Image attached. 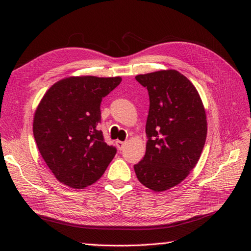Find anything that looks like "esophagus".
Masks as SVG:
<instances>
[{
  "label": "esophagus",
  "mask_w": 251,
  "mask_h": 251,
  "mask_svg": "<svg viewBox=\"0 0 251 251\" xmlns=\"http://www.w3.org/2000/svg\"><path fill=\"white\" fill-rule=\"evenodd\" d=\"M125 145H126L125 141H120V140L116 141V146H117V148H119V150H123V149H124V147H125Z\"/></svg>",
  "instance_id": "esophagus-1"
}]
</instances>
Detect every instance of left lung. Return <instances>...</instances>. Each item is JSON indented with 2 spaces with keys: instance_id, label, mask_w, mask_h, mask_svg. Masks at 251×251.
Segmentation results:
<instances>
[{
  "instance_id": "left-lung-1",
  "label": "left lung",
  "mask_w": 251,
  "mask_h": 251,
  "mask_svg": "<svg viewBox=\"0 0 251 251\" xmlns=\"http://www.w3.org/2000/svg\"><path fill=\"white\" fill-rule=\"evenodd\" d=\"M150 109L146 124V155L136 164L140 182L154 192L172 189L188 177L199 162L207 136V120L200 94L176 70L139 74Z\"/></svg>"
}]
</instances>
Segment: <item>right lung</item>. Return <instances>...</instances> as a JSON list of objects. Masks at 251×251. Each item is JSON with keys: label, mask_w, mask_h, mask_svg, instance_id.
Here are the masks:
<instances>
[{"label": "right lung", "mask_w": 251, "mask_h": 251, "mask_svg": "<svg viewBox=\"0 0 251 251\" xmlns=\"http://www.w3.org/2000/svg\"><path fill=\"white\" fill-rule=\"evenodd\" d=\"M122 77L69 76L47 90L35 110L37 149L62 184L85 189L100 179L116 149L104 142L98 124L103 97Z\"/></svg>", "instance_id": "1"}]
</instances>
